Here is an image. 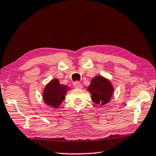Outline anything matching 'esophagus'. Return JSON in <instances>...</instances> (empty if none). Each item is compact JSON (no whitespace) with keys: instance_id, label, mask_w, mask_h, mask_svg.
<instances>
[{"instance_id":"obj_1","label":"esophagus","mask_w":156,"mask_h":156,"mask_svg":"<svg viewBox=\"0 0 156 156\" xmlns=\"http://www.w3.org/2000/svg\"><path fill=\"white\" fill-rule=\"evenodd\" d=\"M73 86H74V87L76 89H82V87H83L82 84L80 83H79V82H78V81H76L74 83H73Z\"/></svg>"}]
</instances>
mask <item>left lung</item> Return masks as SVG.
Masks as SVG:
<instances>
[{"instance_id": "8db88e82", "label": "left lung", "mask_w": 156, "mask_h": 156, "mask_svg": "<svg viewBox=\"0 0 156 156\" xmlns=\"http://www.w3.org/2000/svg\"><path fill=\"white\" fill-rule=\"evenodd\" d=\"M88 90L91 94L94 103L104 105L112 98L113 88L109 80L101 76H97L91 80Z\"/></svg>"}]
</instances>
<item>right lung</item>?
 Returning <instances> with one entry per match:
<instances>
[{"label": "right lung", "instance_id": "right-lung-1", "mask_svg": "<svg viewBox=\"0 0 156 156\" xmlns=\"http://www.w3.org/2000/svg\"><path fill=\"white\" fill-rule=\"evenodd\" d=\"M69 88L64 84H60L58 80L54 79L46 85L43 98L45 103L53 108H57L65 100Z\"/></svg>", "mask_w": 156, "mask_h": 156}]
</instances>
